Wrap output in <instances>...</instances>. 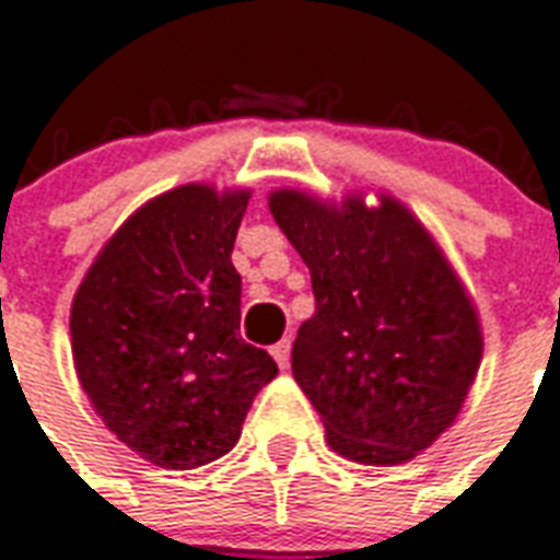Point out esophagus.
Wrapping results in <instances>:
<instances>
[{
    "instance_id": "esophagus-1",
    "label": "esophagus",
    "mask_w": 560,
    "mask_h": 560,
    "mask_svg": "<svg viewBox=\"0 0 560 560\" xmlns=\"http://www.w3.org/2000/svg\"><path fill=\"white\" fill-rule=\"evenodd\" d=\"M270 354H272V360L279 363V369L288 366V360H290V340H288V337L276 342V346L270 349Z\"/></svg>"
}]
</instances>
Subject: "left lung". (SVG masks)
Segmentation results:
<instances>
[{
    "instance_id": "obj_1",
    "label": "left lung",
    "mask_w": 560,
    "mask_h": 560,
    "mask_svg": "<svg viewBox=\"0 0 560 560\" xmlns=\"http://www.w3.org/2000/svg\"><path fill=\"white\" fill-rule=\"evenodd\" d=\"M272 220L311 270L316 311L293 342V377L334 453L404 465L456 421L482 363L468 288L427 226L392 194L369 206L299 188L270 197Z\"/></svg>"
}]
</instances>
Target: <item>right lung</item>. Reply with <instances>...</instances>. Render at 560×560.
Listing matches in <instances>:
<instances>
[{"instance_id": "1", "label": "right lung", "mask_w": 560, "mask_h": 560, "mask_svg": "<svg viewBox=\"0 0 560 560\" xmlns=\"http://www.w3.org/2000/svg\"><path fill=\"white\" fill-rule=\"evenodd\" d=\"M249 188L186 183L153 197L101 246L72 299V360L92 409L142 459L191 470L241 439L279 374L241 340L232 246Z\"/></svg>"}]
</instances>
